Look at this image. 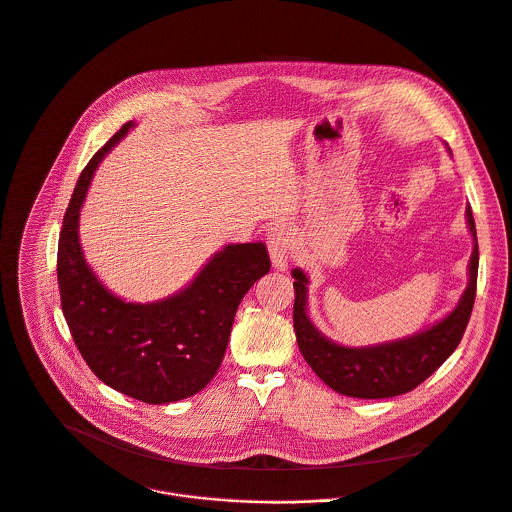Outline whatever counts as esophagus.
<instances>
[{
    "mask_svg": "<svg viewBox=\"0 0 512 512\" xmlns=\"http://www.w3.org/2000/svg\"><path fill=\"white\" fill-rule=\"evenodd\" d=\"M266 244H268V252L272 258V264L278 270H286L290 256H292V248H294V232L290 228L288 222H276L266 236Z\"/></svg>",
    "mask_w": 512,
    "mask_h": 512,
    "instance_id": "obj_1",
    "label": "esophagus"
}]
</instances>
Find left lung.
<instances>
[{"label":"left lung","mask_w":512,"mask_h":512,"mask_svg":"<svg viewBox=\"0 0 512 512\" xmlns=\"http://www.w3.org/2000/svg\"><path fill=\"white\" fill-rule=\"evenodd\" d=\"M466 220L474 250L468 264L470 280L458 306L428 330L396 342L348 348L322 336L306 314L308 278L300 268L292 270L298 348L322 382L352 398H390L422 384L456 350L470 320L478 276V242L470 206L466 208Z\"/></svg>","instance_id":"left-lung-1"}]
</instances>
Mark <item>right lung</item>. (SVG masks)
<instances>
[{
  "instance_id": "obj_1",
  "label": "right lung",
  "mask_w": 512,
  "mask_h": 512,
  "mask_svg": "<svg viewBox=\"0 0 512 512\" xmlns=\"http://www.w3.org/2000/svg\"><path fill=\"white\" fill-rule=\"evenodd\" d=\"M124 124L88 162L72 194L58 244V284L72 338L92 372L148 404L200 392L218 372L244 294L270 270L262 242L228 244L182 292L152 304L124 302L84 260L78 220L92 176L128 134Z\"/></svg>"
}]
</instances>
